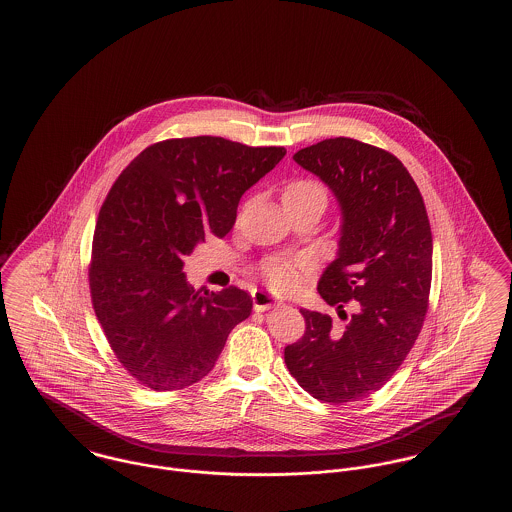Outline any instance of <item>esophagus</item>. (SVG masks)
<instances>
[{
    "label": "esophagus",
    "mask_w": 512,
    "mask_h": 512,
    "mask_svg": "<svg viewBox=\"0 0 512 512\" xmlns=\"http://www.w3.org/2000/svg\"><path fill=\"white\" fill-rule=\"evenodd\" d=\"M282 303H284L282 299L272 297L270 293H253V307H255V311H257V313H263V311H268V309H272V307H278V305H282Z\"/></svg>",
    "instance_id": "1"
}]
</instances>
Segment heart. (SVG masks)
<instances>
[{"mask_svg": "<svg viewBox=\"0 0 512 512\" xmlns=\"http://www.w3.org/2000/svg\"><path fill=\"white\" fill-rule=\"evenodd\" d=\"M311 194H324L317 184L313 182H292L286 190H284V203L297 199V197H303V195ZM265 278L268 280V284L278 290V292H290L295 288L297 284V272H299V265L295 263H270L265 267Z\"/></svg>", "mask_w": 512, "mask_h": 512, "instance_id": "heart-1", "label": "heart"}]
</instances>
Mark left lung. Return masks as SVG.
I'll list each match as a JSON object with an SVG mask.
<instances>
[{"label":"left lung","instance_id":"1","mask_svg":"<svg viewBox=\"0 0 512 512\" xmlns=\"http://www.w3.org/2000/svg\"><path fill=\"white\" fill-rule=\"evenodd\" d=\"M293 161L340 205L338 255L317 290L347 324L334 328L328 315L301 309L305 334L284 359L318 401H361L390 380L420 334L432 284L430 220L413 176L380 147L330 138L299 149Z\"/></svg>","mask_w":512,"mask_h":512}]
</instances>
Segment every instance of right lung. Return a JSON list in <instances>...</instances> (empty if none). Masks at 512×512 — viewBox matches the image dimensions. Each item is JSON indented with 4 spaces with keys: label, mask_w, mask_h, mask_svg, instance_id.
<instances>
[{
    "label": "right lung",
    "mask_w": 512,
    "mask_h": 512,
    "mask_svg": "<svg viewBox=\"0 0 512 512\" xmlns=\"http://www.w3.org/2000/svg\"><path fill=\"white\" fill-rule=\"evenodd\" d=\"M284 155L217 136L165 140L113 184L94 232L90 292L105 338L140 384L172 391L199 382L251 315L240 288L194 290L184 261L207 236L230 232L242 195Z\"/></svg>",
    "instance_id": "1"
}]
</instances>
